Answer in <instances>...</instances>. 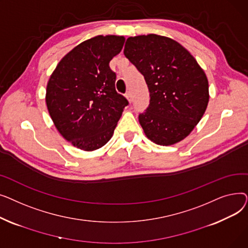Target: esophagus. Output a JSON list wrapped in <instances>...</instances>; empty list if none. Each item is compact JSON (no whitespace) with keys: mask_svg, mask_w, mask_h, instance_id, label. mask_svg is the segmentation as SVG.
Segmentation results:
<instances>
[{"mask_svg":"<svg viewBox=\"0 0 248 248\" xmlns=\"http://www.w3.org/2000/svg\"><path fill=\"white\" fill-rule=\"evenodd\" d=\"M124 95H125V97L127 98V100H128L129 102H132V100H133V95H132L131 91H126Z\"/></svg>","mask_w":248,"mask_h":248,"instance_id":"34e87169","label":"esophagus"}]
</instances>
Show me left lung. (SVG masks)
Returning a JSON list of instances; mask_svg holds the SVG:
<instances>
[{
  "label": "left lung",
  "mask_w": 248,
  "mask_h": 248,
  "mask_svg": "<svg viewBox=\"0 0 248 248\" xmlns=\"http://www.w3.org/2000/svg\"><path fill=\"white\" fill-rule=\"evenodd\" d=\"M124 53L149 88V107L139 114L148 139L161 146L185 139L209 101L207 77L197 61L173 39L155 34L127 38Z\"/></svg>",
  "instance_id": "obj_1"
}]
</instances>
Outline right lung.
I'll use <instances>...</instances> for the list:
<instances>
[{
	"instance_id": "1",
	"label": "right lung",
	"mask_w": 248,
	"mask_h": 248,
	"mask_svg": "<svg viewBox=\"0 0 248 248\" xmlns=\"http://www.w3.org/2000/svg\"><path fill=\"white\" fill-rule=\"evenodd\" d=\"M122 36H96L72 49L50 76L46 103L58 132L83 151L112 137L127 99L115 90L110 60L123 49Z\"/></svg>"
}]
</instances>
